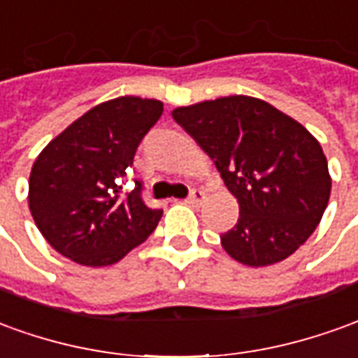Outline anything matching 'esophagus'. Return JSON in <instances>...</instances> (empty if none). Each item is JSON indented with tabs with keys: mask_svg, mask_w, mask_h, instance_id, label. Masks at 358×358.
<instances>
[{
	"mask_svg": "<svg viewBox=\"0 0 358 358\" xmlns=\"http://www.w3.org/2000/svg\"><path fill=\"white\" fill-rule=\"evenodd\" d=\"M186 201L189 205H194V207H199V205L205 201V192L203 189H192V192H189V197H187Z\"/></svg>",
	"mask_w": 358,
	"mask_h": 358,
	"instance_id": "1",
	"label": "esophagus"
}]
</instances>
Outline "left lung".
<instances>
[{"instance_id":"obj_1","label":"left lung","mask_w":358,"mask_h":358,"mask_svg":"<svg viewBox=\"0 0 358 358\" xmlns=\"http://www.w3.org/2000/svg\"><path fill=\"white\" fill-rule=\"evenodd\" d=\"M238 199L222 248L244 266L277 264L318 227L331 192L326 155L308 129L252 96H222L172 112Z\"/></svg>"}]
</instances>
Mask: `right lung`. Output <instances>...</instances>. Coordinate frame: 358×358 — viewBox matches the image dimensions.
I'll use <instances>...</instances> for the list:
<instances>
[{
	"label": "right lung",
	"instance_id": "obj_1",
	"mask_svg": "<svg viewBox=\"0 0 358 358\" xmlns=\"http://www.w3.org/2000/svg\"><path fill=\"white\" fill-rule=\"evenodd\" d=\"M162 102L120 96L75 120L38 155L29 207L42 236L81 266L116 264L161 221L143 201V184L124 192L141 139L159 122Z\"/></svg>",
	"mask_w": 358,
	"mask_h": 358
}]
</instances>
